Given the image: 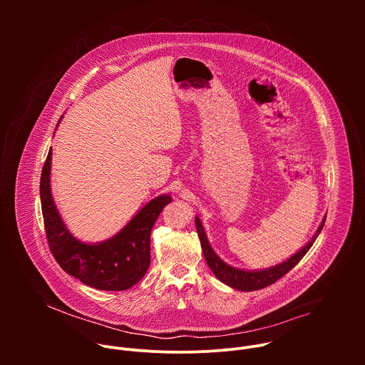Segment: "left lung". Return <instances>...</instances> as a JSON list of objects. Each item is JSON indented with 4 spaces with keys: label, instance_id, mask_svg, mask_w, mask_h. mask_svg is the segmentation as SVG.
<instances>
[{
    "label": "left lung",
    "instance_id": "1",
    "mask_svg": "<svg viewBox=\"0 0 365 365\" xmlns=\"http://www.w3.org/2000/svg\"><path fill=\"white\" fill-rule=\"evenodd\" d=\"M325 220H327V215L324 217V220H322L321 225L318 227L317 232L314 234V237H312L310 241L306 242L297 252H294L292 257H289L287 259H284V262H282L273 267L259 269V270H245V269H238L231 264H227L224 259L214 251L210 241H207L203 225L197 217H195V224H196V231H197V235L200 240L202 252L206 259V264L210 266V269L212 270L215 277L220 282H222L224 284H227L235 290L252 292V290H258V289H263V287L273 284L280 277H283L287 272H290L303 258V255L309 251V248L314 245L315 240L318 238V235L321 234V231L324 228Z\"/></svg>",
    "mask_w": 365,
    "mask_h": 365
}]
</instances>
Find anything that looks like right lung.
Returning a JSON list of instances; mask_svg holds the SVG:
<instances>
[{
    "instance_id": "1",
    "label": "right lung",
    "mask_w": 365,
    "mask_h": 365,
    "mask_svg": "<svg viewBox=\"0 0 365 365\" xmlns=\"http://www.w3.org/2000/svg\"><path fill=\"white\" fill-rule=\"evenodd\" d=\"M50 170L51 147L41 170L40 202L48 247L59 266L98 290L118 292L133 287L150 266V232L172 196L163 193L148 200L111 238L85 242L68 230L58 211L50 187Z\"/></svg>"
}]
</instances>
